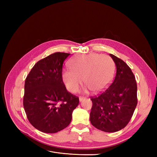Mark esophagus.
<instances>
[{
  "label": "esophagus",
  "mask_w": 157,
  "mask_h": 157,
  "mask_svg": "<svg viewBox=\"0 0 157 157\" xmlns=\"http://www.w3.org/2000/svg\"><path fill=\"white\" fill-rule=\"evenodd\" d=\"M84 99H85V98H84V97H80V98H79V101H80V102H81L82 100H84Z\"/></svg>",
  "instance_id": "esophagus-1"
}]
</instances>
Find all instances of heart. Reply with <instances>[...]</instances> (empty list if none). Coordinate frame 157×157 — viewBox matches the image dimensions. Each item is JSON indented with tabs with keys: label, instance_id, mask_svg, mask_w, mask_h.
<instances>
[{
	"label": "heart",
	"instance_id": "obj_1",
	"mask_svg": "<svg viewBox=\"0 0 157 157\" xmlns=\"http://www.w3.org/2000/svg\"><path fill=\"white\" fill-rule=\"evenodd\" d=\"M69 67L70 69L62 71L61 79L71 93L77 91L82 80L86 84V92H101L110 85L115 71L110 57L98 53L75 56L69 61Z\"/></svg>",
	"mask_w": 157,
	"mask_h": 157
}]
</instances>
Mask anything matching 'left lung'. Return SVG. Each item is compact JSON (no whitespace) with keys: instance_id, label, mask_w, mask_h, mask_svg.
Returning <instances> with one entry per match:
<instances>
[{"instance_id":"left-lung-1","label":"left lung","mask_w":157,"mask_h":157,"mask_svg":"<svg viewBox=\"0 0 157 157\" xmlns=\"http://www.w3.org/2000/svg\"><path fill=\"white\" fill-rule=\"evenodd\" d=\"M116 65L112 84L102 94L92 97L90 114L92 124L105 132H115L130 122L137 103V83L134 73L124 61L109 54Z\"/></svg>"}]
</instances>
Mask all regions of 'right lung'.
<instances>
[{"instance_id": "add662e5", "label": "right lung", "mask_w": 157, "mask_h": 157, "mask_svg": "<svg viewBox=\"0 0 157 157\" xmlns=\"http://www.w3.org/2000/svg\"><path fill=\"white\" fill-rule=\"evenodd\" d=\"M71 54L56 52L33 66L25 81L23 107L36 129L56 133L67 127L79 103L61 79L63 61Z\"/></svg>"}]
</instances>
